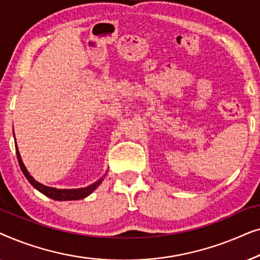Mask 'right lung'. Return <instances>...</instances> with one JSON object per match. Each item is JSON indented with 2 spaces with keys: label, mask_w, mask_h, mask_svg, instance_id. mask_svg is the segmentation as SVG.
Returning <instances> with one entry per match:
<instances>
[{
  "label": "right lung",
  "mask_w": 260,
  "mask_h": 260,
  "mask_svg": "<svg viewBox=\"0 0 260 260\" xmlns=\"http://www.w3.org/2000/svg\"><path fill=\"white\" fill-rule=\"evenodd\" d=\"M15 148H16V156L17 159H19V165L20 168L22 170L23 175L26 176V179L29 181V183L33 186L35 189H38L40 193H42L46 197L53 199V200H58V201H69V200H80V199H84L90 195L92 191H93L95 188H97L99 184L102 183V181L104 180V177H102L101 180H98L97 182L90 184V186L84 187V188H78V189H58V188H53V187H47L41 184L40 182L34 180V177L28 173V170L24 167L22 159H21L19 149H17L16 142H15Z\"/></svg>",
  "instance_id": "right-lung-1"
}]
</instances>
